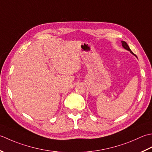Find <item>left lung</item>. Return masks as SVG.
Returning a JSON list of instances; mask_svg holds the SVG:
<instances>
[{
    "label": "left lung",
    "mask_w": 152,
    "mask_h": 152,
    "mask_svg": "<svg viewBox=\"0 0 152 152\" xmlns=\"http://www.w3.org/2000/svg\"><path fill=\"white\" fill-rule=\"evenodd\" d=\"M121 43H122V46L123 47V48H125V50H128V51H129L130 52H131V53L132 54V55H134V56H136L137 58V56H136L134 53H133V52L131 51V49H130V48H129V45H127V43H126V42H125V41H121Z\"/></svg>",
    "instance_id": "1"
}]
</instances>
